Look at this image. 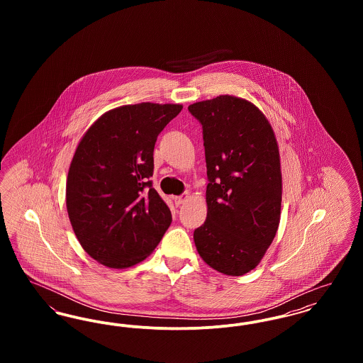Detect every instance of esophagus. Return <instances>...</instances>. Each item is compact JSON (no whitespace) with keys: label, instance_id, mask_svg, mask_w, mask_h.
<instances>
[{"label":"esophagus","instance_id":"obj_1","mask_svg":"<svg viewBox=\"0 0 363 363\" xmlns=\"http://www.w3.org/2000/svg\"><path fill=\"white\" fill-rule=\"evenodd\" d=\"M188 199H189V196H188V193H185V194H182V196H175L173 197L174 203H175V206H181V204H184V203H186L188 201Z\"/></svg>","mask_w":363,"mask_h":363}]
</instances>
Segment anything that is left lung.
<instances>
[{
    "mask_svg": "<svg viewBox=\"0 0 363 363\" xmlns=\"http://www.w3.org/2000/svg\"><path fill=\"white\" fill-rule=\"evenodd\" d=\"M203 125L207 219L194 230L200 257L228 277L255 269L277 235L281 170L275 132L256 104L234 95L190 104Z\"/></svg>",
    "mask_w": 363,
    "mask_h": 363,
    "instance_id": "left-lung-1",
    "label": "left lung"
}]
</instances>
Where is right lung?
<instances>
[{
  "label": "right lung",
  "mask_w": 363,
  "mask_h": 363,
  "mask_svg": "<svg viewBox=\"0 0 363 363\" xmlns=\"http://www.w3.org/2000/svg\"><path fill=\"white\" fill-rule=\"evenodd\" d=\"M182 104L143 102L111 108L79 141L67 178L70 225L86 253L123 269L147 259L172 223L152 188L156 138Z\"/></svg>",
  "instance_id": "add662e5"
}]
</instances>
